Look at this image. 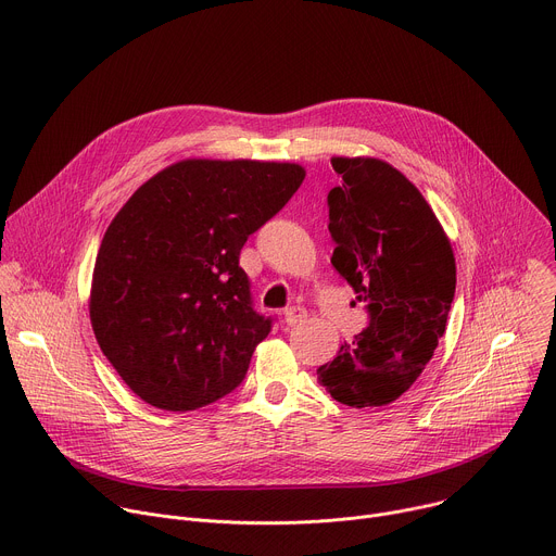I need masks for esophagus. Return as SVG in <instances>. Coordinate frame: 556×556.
<instances>
[{"label":"esophagus","instance_id":"obj_1","mask_svg":"<svg viewBox=\"0 0 556 556\" xmlns=\"http://www.w3.org/2000/svg\"><path fill=\"white\" fill-rule=\"evenodd\" d=\"M305 319H307V312H305V307H301V305L286 307V312H283L286 326H296V324H303Z\"/></svg>","mask_w":556,"mask_h":556}]
</instances>
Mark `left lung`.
Instances as JSON below:
<instances>
[{
    "label": "left lung",
    "mask_w": 556,
    "mask_h": 556,
    "mask_svg": "<svg viewBox=\"0 0 556 556\" xmlns=\"http://www.w3.org/2000/svg\"><path fill=\"white\" fill-rule=\"evenodd\" d=\"M328 193L332 266L367 303L369 326L316 369L334 401L384 407L431 361L455 294V255L418 187L371 155H334Z\"/></svg>",
    "instance_id": "left-lung-1"
}]
</instances>
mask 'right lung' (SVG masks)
<instances>
[{
	"label": "right lung",
	"instance_id": "obj_1",
	"mask_svg": "<svg viewBox=\"0 0 556 556\" xmlns=\"http://www.w3.org/2000/svg\"><path fill=\"white\" fill-rule=\"evenodd\" d=\"M303 178L296 163L187 157L116 213L92 273L90 321L147 405L193 412L244 380L270 319L253 309L240 253Z\"/></svg>",
	"mask_w": 556,
	"mask_h": 556
}]
</instances>
